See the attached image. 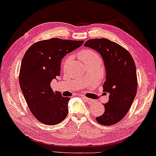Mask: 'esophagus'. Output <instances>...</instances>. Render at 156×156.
Returning <instances> with one entry per match:
<instances>
[{
    "label": "esophagus",
    "instance_id": "esophagus-1",
    "mask_svg": "<svg viewBox=\"0 0 156 156\" xmlns=\"http://www.w3.org/2000/svg\"><path fill=\"white\" fill-rule=\"evenodd\" d=\"M84 98L85 100H86V101H87V103L88 104H90V105H91V104H94V103H95V101H94V100H93V99H91V98H86V97H83Z\"/></svg>",
    "mask_w": 156,
    "mask_h": 156
}]
</instances>
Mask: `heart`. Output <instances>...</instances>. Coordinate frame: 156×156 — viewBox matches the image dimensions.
Segmentation results:
<instances>
[{
  "instance_id": "b5f03b06",
  "label": "heart",
  "mask_w": 156,
  "mask_h": 156,
  "mask_svg": "<svg viewBox=\"0 0 156 156\" xmlns=\"http://www.w3.org/2000/svg\"><path fill=\"white\" fill-rule=\"evenodd\" d=\"M79 57L80 60L86 65L91 63V62H94V61L96 60H100L99 56H98V54L95 52V51L92 50H88V49L82 50L81 52L79 53ZM70 60H71V57L70 56L66 57V58L64 59L62 63V66L63 69L67 68V67H68Z\"/></svg>"
}]
</instances>
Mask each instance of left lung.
<instances>
[{
    "mask_svg": "<svg viewBox=\"0 0 156 156\" xmlns=\"http://www.w3.org/2000/svg\"><path fill=\"white\" fill-rule=\"evenodd\" d=\"M84 46L101 55L106 71L103 88L109 93V99L104 104V114L96 119L102 125H113L125 117L135 99L137 88L135 62L127 50L107 39H89Z\"/></svg>",
    "mask_w": 156,
    "mask_h": 156,
    "instance_id": "8db88e82",
    "label": "left lung"
}]
</instances>
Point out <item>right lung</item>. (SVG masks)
I'll return each instance as SVG.
<instances>
[{"label":"right lung","mask_w":156,"mask_h":156,"mask_svg":"<svg viewBox=\"0 0 156 156\" xmlns=\"http://www.w3.org/2000/svg\"><path fill=\"white\" fill-rule=\"evenodd\" d=\"M84 41L52 38L32 44L21 61L19 84L34 117L42 123L55 125L68 115L70 98L54 92L51 81L60 76L61 60L81 46Z\"/></svg>","instance_id":"obj_1"}]
</instances>
